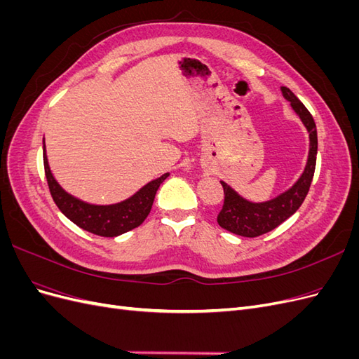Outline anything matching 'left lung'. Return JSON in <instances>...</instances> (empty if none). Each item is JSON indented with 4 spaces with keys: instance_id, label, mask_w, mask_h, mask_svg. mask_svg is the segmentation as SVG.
Instances as JSON below:
<instances>
[{
    "instance_id": "obj_1",
    "label": "left lung",
    "mask_w": 359,
    "mask_h": 359,
    "mask_svg": "<svg viewBox=\"0 0 359 359\" xmlns=\"http://www.w3.org/2000/svg\"><path fill=\"white\" fill-rule=\"evenodd\" d=\"M285 99L290 102L304 126L307 127L310 133V153L306 170L297 181L295 186L280 194L276 199L262 202V203H253L243 199L227 186L226 182L222 181L223 191H224V202L223 208L217 215V223H219L223 229L229 231L235 235L247 236V238H256L264 233H268L277 226H280L285 220H287L292 214L298 211L306 199L307 193L310 190L314 169H316V154H318V132L316 124L309 109L304 106L298 97L293 94L289 88L283 86L281 88Z\"/></svg>"
}]
</instances>
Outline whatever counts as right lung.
Wrapping results in <instances>:
<instances>
[{
    "mask_svg": "<svg viewBox=\"0 0 359 359\" xmlns=\"http://www.w3.org/2000/svg\"><path fill=\"white\" fill-rule=\"evenodd\" d=\"M43 165H45V175L50 196L60 211L81 229L106 238L126 233L142 224L151 208H153L160 184L169 177V173H165L160 178L148 182L147 186L124 202L115 205H90L73 198L72 194L60 187V184L50 173L45 147H43Z\"/></svg>",
    "mask_w": 359,
    "mask_h": 359,
    "instance_id": "right-lung-1",
    "label": "right lung"
}]
</instances>
